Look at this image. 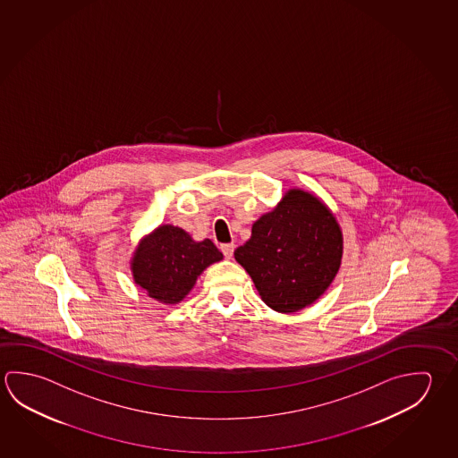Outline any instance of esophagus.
I'll return each mask as SVG.
<instances>
[{"instance_id": "esophagus-1", "label": "esophagus", "mask_w": 458, "mask_h": 458, "mask_svg": "<svg viewBox=\"0 0 458 458\" xmlns=\"http://www.w3.org/2000/svg\"><path fill=\"white\" fill-rule=\"evenodd\" d=\"M220 249H222V252H224L225 259H232L233 250H234V244H222Z\"/></svg>"}]
</instances>
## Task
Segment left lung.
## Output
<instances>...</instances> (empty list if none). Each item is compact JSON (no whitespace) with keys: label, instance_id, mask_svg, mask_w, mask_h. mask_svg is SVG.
<instances>
[{"label":"left lung","instance_id":"left-lung-1","mask_svg":"<svg viewBox=\"0 0 458 458\" xmlns=\"http://www.w3.org/2000/svg\"><path fill=\"white\" fill-rule=\"evenodd\" d=\"M234 259L265 304L276 312H297L320 299L335 280L343 232L320 198L291 188L275 209L254 222Z\"/></svg>","mask_w":458,"mask_h":458}]
</instances>
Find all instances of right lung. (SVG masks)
<instances>
[{
    "instance_id": "1",
    "label": "right lung",
    "mask_w": 458,
    "mask_h": 458,
    "mask_svg": "<svg viewBox=\"0 0 458 458\" xmlns=\"http://www.w3.org/2000/svg\"><path fill=\"white\" fill-rule=\"evenodd\" d=\"M222 259L212 241H194L183 228L161 225L140 241L130 265L133 281L148 296L174 305L188 296L209 265Z\"/></svg>"
}]
</instances>
